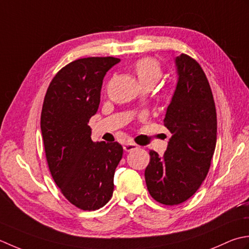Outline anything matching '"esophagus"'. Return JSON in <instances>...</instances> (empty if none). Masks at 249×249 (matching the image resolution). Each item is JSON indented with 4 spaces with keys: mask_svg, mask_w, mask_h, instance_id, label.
I'll return each mask as SVG.
<instances>
[{
    "mask_svg": "<svg viewBox=\"0 0 249 249\" xmlns=\"http://www.w3.org/2000/svg\"><path fill=\"white\" fill-rule=\"evenodd\" d=\"M139 148V146L136 145V144H134V143H125L124 145V151H132V150H135V149H138Z\"/></svg>",
    "mask_w": 249,
    "mask_h": 249,
    "instance_id": "esophagus-1",
    "label": "esophagus"
}]
</instances>
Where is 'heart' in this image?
Listing matches in <instances>:
<instances>
[{
  "mask_svg": "<svg viewBox=\"0 0 249 249\" xmlns=\"http://www.w3.org/2000/svg\"><path fill=\"white\" fill-rule=\"evenodd\" d=\"M133 69L140 84H150L153 87L162 76L160 64L151 58H143L136 61Z\"/></svg>",
  "mask_w": 249,
  "mask_h": 249,
  "instance_id": "obj_1",
  "label": "heart"
}]
</instances>
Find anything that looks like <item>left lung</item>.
<instances>
[{
	"label": "left lung",
	"mask_w": 249,
	"mask_h": 249,
	"mask_svg": "<svg viewBox=\"0 0 249 249\" xmlns=\"http://www.w3.org/2000/svg\"><path fill=\"white\" fill-rule=\"evenodd\" d=\"M177 83L164 125L172 133L163 156L149 151L145 180L150 196L165 205L188 200L209 173L217 141L214 98L200 64L189 55L175 58Z\"/></svg>",
	"instance_id": "1"
}]
</instances>
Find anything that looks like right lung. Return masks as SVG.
<instances>
[{
  "label": "right lung",
  "instance_id": "right-lung-1",
  "mask_svg": "<svg viewBox=\"0 0 249 249\" xmlns=\"http://www.w3.org/2000/svg\"><path fill=\"white\" fill-rule=\"evenodd\" d=\"M119 62L113 57L75 60L54 76L44 99L40 130L50 173L63 196L84 211L110 200L123 158V146L94 143L88 125L99 108L104 76Z\"/></svg>",
  "mask_w": 249,
  "mask_h": 249
}]
</instances>
